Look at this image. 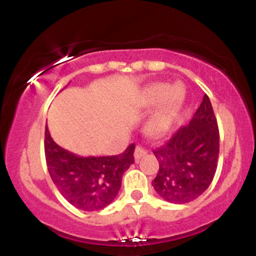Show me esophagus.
I'll list each match as a JSON object with an SVG mask.
<instances>
[{
  "label": "esophagus",
  "instance_id": "34e87169",
  "mask_svg": "<svg viewBox=\"0 0 256 256\" xmlns=\"http://www.w3.org/2000/svg\"><path fill=\"white\" fill-rule=\"evenodd\" d=\"M147 154V150L144 148V147H141V146H138L135 148V152H134V158H135V161H140V158H142L144 154Z\"/></svg>",
  "mask_w": 256,
  "mask_h": 256
}]
</instances>
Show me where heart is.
Wrapping results in <instances>:
<instances>
[{
	"label": "heart",
	"mask_w": 256,
	"mask_h": 256,
	"mask_svg": "<svg viewBox=\"0 0 256 256\" xmlns=\"http://www.w3.org/2000/svg\"><path fill=\"white\" fill-rule=\"evenodd\" d=\"M183 99V88L180 84L168 86L164 82H156L147 86L141 96V106L144 109L158 108L148 121V132L152 136L166 135L176 118Z\"/></svg>",
	"instance_id": "1"
}]
</instances>
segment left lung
<instances>
[{
    "instance_id": "obj_1",
    "label": "left lung",
    "mask_w": 256,
    "mask_h": 256,
    "mask_svg": "<svg viewBox=\"0 0 256 256\" xmlns=\"http://www.w3.org/2000/svg\"><path fill=\"white\" fill-rule=\"evenodd\" d=\"M154 154L160 168L152 186L164 200L184 204L206 192L219 156L218 124L207 95L190 122Z\"/></svg>"
}]
</instances>
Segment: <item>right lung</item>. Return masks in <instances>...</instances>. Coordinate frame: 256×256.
<instances>
[{"mask_svg": "<svg viewBox=\"0 0 256 256\" xmlns=\"http://www.w3.org/2000/svg\"><path fill=\"white\" fill-rule=\"evenodd\" d=\"M134 151L132 144L118 156H78L54 142L46 126L44 152L52 180L82 210H100L115 200L124 174L134 164Z\"/></svg>", "mask_w": 256, "mask_h": 256, "instance_id": "add662e5", "label": "right lung"}]
</instances>
